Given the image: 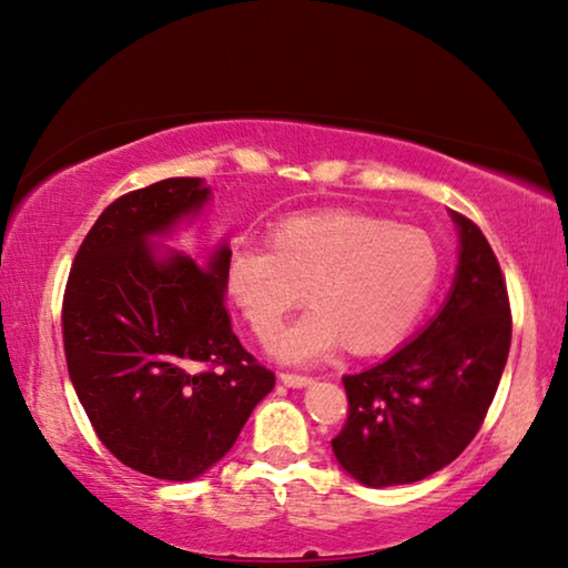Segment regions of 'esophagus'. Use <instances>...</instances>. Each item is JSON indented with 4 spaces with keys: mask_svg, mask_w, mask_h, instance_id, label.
<instances>
[{
    "mask_svg": "<svg viewBox=\"0 0 568 568\" xmlns=\"http://www.w3.org/2000/svg\"><path fill=\"white\" fill-rule=\"evenodd\" d=\"M278 379H282V383L290 385V387L312 385V377L310 375H296V372H282V375H278Z\"/></svg>",
    "mask_w": 568,
    "mask_h": 568,
    "instance_id": "esophagus-1",
    "label": "esophagus"
}]
</instances>
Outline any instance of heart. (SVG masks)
<instances>
[{
	"label": "heart",
	"instance_id": "obj_1",
	"mask_svg": "<svg viewBox=\"0 0 568 568\" xmlns=\"http://www.w3.org/2000/svg\"><path fill=\"white\" fill-rule=\"evenodd\" d=\"M440 256L423 229L332 209L278 221L268 248L231 246L226 292L251 332L272 342L286 314L314 304L274 342L278 359L314 362L345 342L355 355L397 345L438 284Z\"/></svg>",
	"mask_w": 568,
	"mask_h": 568
}]
</instances>
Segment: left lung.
I'll return each mask as SVG.
<instances>
[{
	"label": "left lung",
	"instance_id": "obj_1",
	"mask_svg": "<svg viewBox=\"0 0 568 568\" xmlns=\"http://www.w3.org/2000/svg\"><path fill=\"white\" fill-rule=\"evenodd\" d=\"M460 258L448 302L385 362L345 375L347 423L332 450L369 488L415 483L453 463L476 438L510 349V302L483 231L450 213Z\"/></svg>",
	"mask_w": 568,
	"mask_h": 568
}]
</instances>
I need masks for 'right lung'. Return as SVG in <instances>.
Here are the masks:
<instances>
[{
    "mask_svg": "<svg viewBox=\"0 0 568 568\" xmlns=\"http://www.w3.org/2000/svg\"><path fill=\"white\" fill-rule=\"evenodd\" d=\"M209 193L201 179H165L115 199L82 239L62 300L64 357L92 430L123 466L163 480L221 460L276 379L231 329L229 246L206 266L148 246Z\"/></svg>",
    "mask_w": 568,
    "mask_h": 568,
    "instance_id": "right-lung-1",
    "label": "right lung"
}]
</instances>
